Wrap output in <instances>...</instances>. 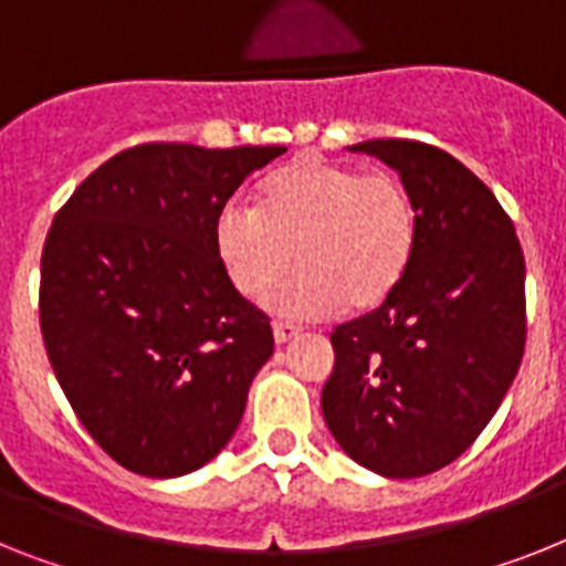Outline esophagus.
<instances>
[{
    "mask_svg": "<svg viewBox=\"0 0 566 566\" xmlns=\"http://www.w3.org/2000/svg\"><path fill=\"white\" fill-rule=\"evenodd\" d=\"M298 334H302V327L291 325V322H275V325H273V336H275V342H279V345L291 342L293 336H298Z\"/></svg>",
    "mask_w": 566,
    "mask_h": 566,
    "instance_id": "34e87169",
    "label": "esophagus"
}]
</instances>
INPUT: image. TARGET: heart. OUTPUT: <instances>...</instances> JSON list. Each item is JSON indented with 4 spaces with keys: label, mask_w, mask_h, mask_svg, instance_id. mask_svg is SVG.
Wrapping results in <instances>:
<instances>
[{
    "label": "heart",
    "mask_w": 566,
    "mask_h": 566,
    "mask_svg": "<svg viewBox=\"0 0 566 566\" xmlns=\"http://www.w3.org/2000/svg\"><path fill=\"white\" fill-rule=\"evenodd\" d=\"M417 235V203L397 175L322 158L275 169L255 187V210L232 198L212 221V250L241 296H264L296 259L270 296L296 319L382 305L415 261Z\"/></svg>",
    "instance_id": "obj_1"
}]
</instances>
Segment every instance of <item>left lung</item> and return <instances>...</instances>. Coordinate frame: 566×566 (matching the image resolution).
Wrapping results in <instances>:
<instances>
[{
	"label": "left lung",
	"mask_w": 566,
	"mask_h": 566,
	"mask_svg": "<svg viewBox=\"0 0 566 566\" xmlns=\"http://www.w3.org/2000/svg\"><path fill=\"white\" fill-rule=\"evenodd\" d=\"M417 203L415 261L391 296L331 334L322 415L342 452L382 478H422L478 440L526 342L524 250L492 189L449 151L365 140Z\"/></svg>",
	"instance_id": "obj_1"
}]
</instances>
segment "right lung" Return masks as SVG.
Segmentation results:
<instances>
[{
  "instance_id": "obj_1",
  "label": "right lung",
  "mask_w": 566,
  "mask_h": 566,
  "mask_svg": "<svg viewBox=\"0 0 566 566\" xmlns=\"http://www.w3.org/2000/svg\"><path fill=\"white\" fill-rule=\"evenodd\" d=\"M282 151L135 146L56 212L42 247V339L74 415L129 472L189 474L239 429L273 331L227 279L212 221Z\"/></svg>"
}]
</instances>
